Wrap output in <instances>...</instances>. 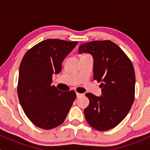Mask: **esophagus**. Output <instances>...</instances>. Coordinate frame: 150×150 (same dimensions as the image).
Returning a JSON list of instances; mask_svg holds the SVG:
<instances>
[{
	"label": "esophagus",
	"instance_id": "esophagus-1",
	"mask_svg": "<svg viewBox=\"0 0 150 150\" xmlns=\"http://www.w3.org/2000/svg\"><path fill=\"white\" fill-rule=\"evenodd\" d=\"M76 96H77V97H78V98H79V97H81V96H83V93H76Z\"/></svg>",
	"mask_w": 150,
	"mask_h": 150
}]
</instances>
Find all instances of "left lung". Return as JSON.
Listing matches in <instances>:
<instances>
[{"mask_svg": "<svg viewBox=\"0 0 150 150\" xmlns=\"http://www.w3.org/2000/svg\"><path fill=\"white\" fill-rule=\"evenodd\" d=\"M78 53L93 59V79L101 83L102 96L86 93L89 105L84 110L88 123L99 131L117 126L130 111L135 95V72L131 60L110 40L81 45Z\"/></svg>", "mask_w": 150, "mask_h": 150, "instance_id": "left-lung-1", "label": "left lung"}]
</instances>
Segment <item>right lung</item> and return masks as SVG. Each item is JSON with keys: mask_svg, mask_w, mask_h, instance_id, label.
Wrapping results in <instances>:
<instances>
[{"mask_svg": "<svg viewBox=\"0 0 150 150\" xmlns=\"http://www.w3.org/2000/svg\"><path fill=\"white\" fill-rule=\"evenodd\" d=\"M77 41L47 39L24 56L19 72V102L29 120L43 129L61 125L76 98L74 91L62 92L52 83L53 75L62 70V63L77 46Z\"/></svg>", "mask_w": 150, "mask_h": 150, "instance_id": "right-lung-1", "label": "right lung"}]
</instances>
